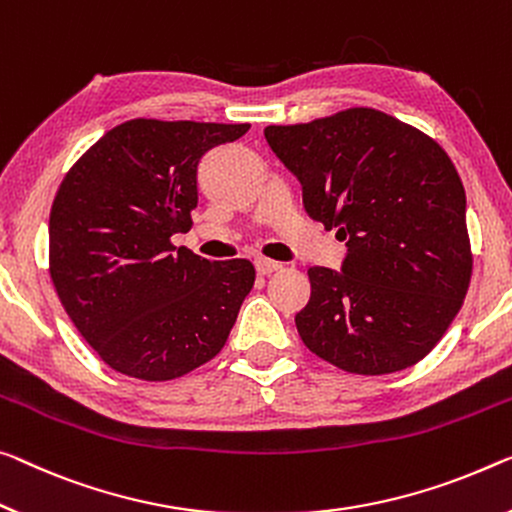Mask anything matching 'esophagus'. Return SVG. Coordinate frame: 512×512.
I'll return each mask as SVG.
<instances>
[{
    "label": "esophagus",
    "mask_w": 512,
    "mask_h": 512,
    "mask_svg": "<svg viewBox=\"0 0 512 512\" xmlns=\"http://www.w3.org/2000/svg\"><path fill=\"white\" fill-rule=\"evenodd\" d=\"M254 265H256V272L263 274V277H267V274H272V272H279L283 267L279 261H272V258H263V256H258Z\"/></svg>",
    "instance_id": "34e87169"
}]
</instances>
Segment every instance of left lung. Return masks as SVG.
<instances>
[{"mask_svg":"<svg viewBox=\"0 0 512 512\" xmlns=\"http://www.w3.org/2000/svg\"><path fill=\"white\" fill-rule=\"evenodd\" d=\"M265 139L302 185L304 210L345 240L341 270L311 267L295 316L311 352L348 373L414 366L458 316L471 279L467 196L435 139L352 107Z\"/></svg>","mask_w":512,"mask_h":512,"instance_id":"8db88e82","label":"left lung"}]
</instances>
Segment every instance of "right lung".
I'll return each mask as SVG.
<instances>
[{"label":"right lung","mask_w":512,"mask_h":512,"mask_svg":"<svg viewBox=\"0 0 512 512\" xmlns=\"http://www.w3.org/2000/svg\"><path fill=\"white\" fill-rule=\"evenodd\" d=\"M247 130L125 121L61 183L50 212V277L77 332L114 371L174 380L224 348L254 265L208 261L171 245V235L192 226L203 155Z\"/></svg>","instance_id":"right-lung-1"}]
</instances>
